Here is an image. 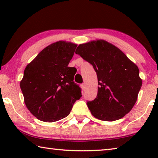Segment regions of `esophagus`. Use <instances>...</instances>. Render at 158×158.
Listing matches in <instances>:
<instances>
[{"mask_svg":"<svg viewBox=\"0 0 158 158\" xmlns=\"http://www.w3.org/2000/svg\"><path fill=\"white\" fill-rule=\"evenodd\" d=\"M81 88L83 90H85V84H82L81 85Z\"/></svg>","mask_w":158,"mask_h":158,"instance_id":"34e87169","label":"esophagus"}]
</instances>
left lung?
Returning a JSON list of instances; mask_svg holds the SVG:
<instances>
[{
	"label": "left lung",
	"mask_w": 158,
	"mask_h": 158,
	"mask_svg": "<svg viewBox=\"0 0 158 158\" xmlns=\"http://www.w3.org/2000/svg\"><path fill=\"white\" fill-rule=\"evenodd\" d=\"M75 53L91 64L97 73V97L87 102L93 116L101 121H114L129 113L142 85L137 65L103 40L79 44Z\"/></svg>",
	"instance_id": "1"
}]
</instances>
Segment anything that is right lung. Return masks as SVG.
Segmentation results:
<instances>
[{
    "label": "right lung",
    "mask_w": 158,
    "mask_h": 158,
    "mask_svg": "<svg viewBox=\"0 0 158 158\" xmlns=\"http://www.w3.org/2000/svg\"><path fill=\"white\" fill-rule=\"evenodd\" d=\"M77 45L58 41L45 47L28 63L20 81L26 107L40 121L55 122L68 116L81 97L68 67Z\"/></svg>",
    "instance_id": "obj_1"
}]
</instances>
